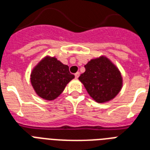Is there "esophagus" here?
<instances>
[{"mask_svg": "<svg viewBox=\"0 0 150 150\" xmlns=\"http://www.w3.org/2000/svg\"><path fill=\"white\" fill-rule=\"evenodd\" d=\"M79 75H80L79 72H76V73H75V78H76V79H78V78L79 77Z\"/></svg>", "mask_w": 150, "mask_h": 150, "instance_id": "obj_1", "label": "esophagus"}]
</instances>
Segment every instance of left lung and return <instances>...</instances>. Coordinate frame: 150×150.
<instances>
[{
	"instance_id": "left-lung-1",
	"label": "left lung",
	"mask_w": 150,
	"mask_h": 150,
	"mask_svg": "<svg viewBox=\"0 0 150 150\" xmlns=\"http://www.w3.org/2000/svg\"><path fill=\"white\" fill-rule=\"evenodd\" d=\"M85 68L86 71L79 79L97 102L109 101L120 91L123 86L120 71L107 57L91 60L85 65Z\"/></svg>"
}]
</instances>
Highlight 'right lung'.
I'll return each mask as SVG.
<instances>
[{"mask_svg": "<svg viewBox=\"0 0 150 150\" xmlns=\"http://www.w3.org/2000/svg\"><path fill=\"white\" fill-rule=\"evenodd\" d=\"M74 78L67 65L63 64L55 57H45L32 70L30 82L40 98L52 100L61 94Z\"/></svg>", "mask_w": 150, "mask_h": 150, "instance_id": "obj_1", "label": "right lung"}]
</instances>
